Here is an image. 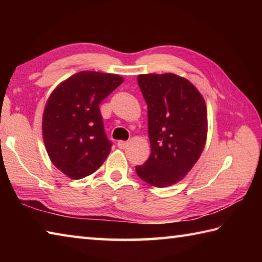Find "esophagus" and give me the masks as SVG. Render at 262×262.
Wrapping results in <instances>:
<instances>
[{"mask_svg": "<svg viewBox=\"0 0 262 262\" xmlns=\"http://www.w3.org/2000/svg\"><path fill=\"white\" fill-rule=\"evenodd\" d=\"M118 147L120 149H125L127 145H128V142L127 141H118Z\"/></svg>", "mask_w": 262, "mask_h": 262, "instance_id": "1", "label": "esophagus"}]
</instances>
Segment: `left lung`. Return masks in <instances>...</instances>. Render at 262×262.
Masks as SVG:
<instances>
[{"instance_id":"left-lung-1","label":"left lung","mask_w":262,"mask_h":262,"mask_svg":"<svg viewBox=\"0 0 262 262\" xmlns=\"http://www.w3.org/2000/svg\"><path fill=\"white\" fill-rule=\"evenodd\" d=\"M148 106L151 154L135 167L140 178L166 187L188 173L200 157L207 137V110L192 83L174 74L137 76Z\"/></svg>"}]
</instances>
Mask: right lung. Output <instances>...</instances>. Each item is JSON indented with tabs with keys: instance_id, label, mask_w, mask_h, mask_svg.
I'll use <instances>...</instances> for the list:
<instances>
[{
	"instance_id": "1",
	"label": "right lung",
	"mask_w": 262,
	"mask_h": 262,
	"mask_svg": "<svg viewBox=\"0 0 262 262\" xmlns=\"http://www.w3.org/2000/svg\"><path fill=\"white\" fill-rule=\"evenodd\" d=\"M123 82L114 74L81 72L51 95L42 118V135L52 163L72 179L98 170L112 142L104 129L99 104Z\"/></svg>"
}]
</instances>
